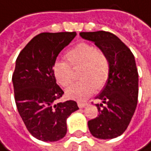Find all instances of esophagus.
I'll return each instance as SVG.
<instances>
[{
	"instance_id": "34e87169",
	"label": "esophagus",
	"mask_w": 151,
	"mask_h": 151,
	"mask_svg": "<svg viewBox=\"0 0 151 151\" xmlns=\"http://www.w3.org/2000/svg\"><path fill=\"white\" fill-rule=\"evenodd\" d=\"M87 105H88L87 103H81V102H79V103H78V106H79L80 108H84V107L87 106Z\"/></svg>"
}]
</instances>
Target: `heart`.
<instances>
[{
	"mask_svg": "<svg viewBox=\"0 0 151 151\" xmlns=\"http://www.w3.org/2000/svg\"><path fill=\"white\" fill-rule=\"evenodd\" d=\"M66 61H56L53 65V74L56 82L65 88L73 80L72 68H79L80 81L66 89L69 98L84 101L91 96L96 89H100L107 83L110 77V60L107 55L87 42H81L70 49Z\"/></svg>",
	"mask_w": 151,
	"mask_h": 151,
	"instance_id": "obj_1",
	"label": "heart"
}]
</instances>
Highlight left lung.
Here are the masks:
<instances>
[{
  "mask_svg": "<svg viewBox=\"0 0 151 151\" xmlns=\"http://www.w3.org/2000/svg\"><path fill=\"white\" fill-rule=\"evenodd\" d=\"M104 51L111 65L110 77L96 96L106 104H96L99 115L88 121V128L98 139H113L127 128L138 101V71L131 50L113 33L104 31L81 32Z\"/></svg>",
  "mask_w": 151,
  "mask_h": 151,
  "instance_id": "8db88e82",
  "label": "left lung"
}]
</instances>
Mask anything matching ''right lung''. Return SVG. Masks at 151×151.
I'll return each instance as SVG.
<instances>
[{
  "instance_id": "right-lung-1",
  "label": "right lung",
  "mask_w": 151,
  "mask_h": 151,
  "mask_svg": "<svg viewBox=\"0 0 151 151\" xmlns=\"http://www.w3.org/2000/svg\"><path fill=\"white\" fill-rule=\"evenodd\" d=\"M75 32H42L19 53L12 76L17 108L29 133L43 142H56L67 132L68 117L79 110L75 101L58 103L63 91L56 84L53 65Z\"/></svg>"
}]
</instances>
